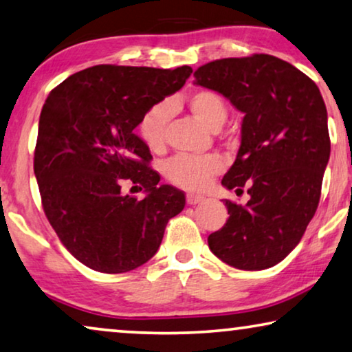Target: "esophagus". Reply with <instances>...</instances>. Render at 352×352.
I'll use <instances>...</instances> for the list:
<instances>
[{
  "mask_svg": "<svg viewBox=\"0 0 352 352\" xmlns=\"http://www.w3.org/2000/svg\"><path fill=\"white\" fill-rule=\"evenodd\" d=\"M204 201H206V197L199 196V194H188L186 196V202L190 204V206H197V204H201Z\"/></svg>",
  "mask_w": 352,
  "mask_h": 352,
  "instance_id": "esophagus-1",
  "label": "esophagus"
}]
</instances>
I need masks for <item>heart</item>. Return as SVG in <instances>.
I'll list each match as a JSON object with an SVG mask.
<instances>
[{"instance_id":"heart-1","label":"heart","mask_w":352,"mask_h":352,"mask_svg":"<svg viewBox=\"0 0 352 352\" xmlns=\"http://www.w3.org/2000/svg\"><path fill=\"white\" fill-rule=\"evenodd\" d=\"M186 107L191 115L210 131H218L228 118L224 99L212 90H197L186 98ZM170 104L161 102L146 110L139 123L140 138L150 150L160 151L166 144V128L169 123ZM223 169L221 161L214 156H175L164 167V175L170 183L186 191H202L214 175Z\"/></svg>"}]
</instances>
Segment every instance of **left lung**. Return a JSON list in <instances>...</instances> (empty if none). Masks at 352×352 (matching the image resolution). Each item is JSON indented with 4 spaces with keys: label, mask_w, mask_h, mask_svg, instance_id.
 I'll return each mask as SVG.
<instances>
[{
    "label": "left lung",
    "mask_w": 352,
    "mask_h": 352,
    "mask_svg": "<svg viewBox=\"0 0 352 352\" xmlns=\"http://www.w3.org/2000/svg\"><path fill=\"white\" fill-rule=\"evenodd\" d=\"M194 77L245 115L237 158L221 183L237 192L246 188L250 201H224L229 218L208 235V246L235 269H269L300 242L321 197L330 156L321 91L297 67L265 54L210 61Z\"/></svg>",
    "instance_id": "obj_1"
}]
</instances>
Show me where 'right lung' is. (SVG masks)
<instances>
[{"label":"right lung","mask_w":352,"mask_h":352,"mask_svg":"<svg viewBox=\"0 0 352 352\" xmlns=\"http://www.w3.org/2000/svg\"><path fill=\"white\" fill-rule=\"evenodd\" d=\"M191 72L190 66L99 65L67 77L47 96L34 150L42 207L61 243L90 269L124 274L145 264L169 219L185 207V192L158 185L150 148L134 129ZM124 182L147 196L123 193Z\"/></svg>","instance_id":"1"}]
</instances>
